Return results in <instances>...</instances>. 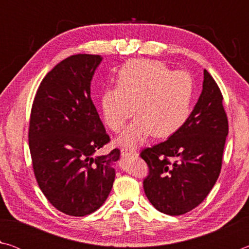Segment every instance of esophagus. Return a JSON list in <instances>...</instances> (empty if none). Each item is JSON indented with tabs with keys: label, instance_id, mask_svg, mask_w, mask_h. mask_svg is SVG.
<instances>
[{
	"label": "esophagus",
	"instance_id": "34e87169",
	"mask_svg": "<svg viewBox=\"0 0 249 249\" xmlns=\"http://www.w3.org/2000/svg\"><path fill=\"white\" fill-rule=\"evenodd\" d=\"M121 154L123 157H132V156H136V150L134 148H128V147H123L121 149Z\"/></svg>",
	"mask_w": 249,
	"mask_h": 249
}]
</instances>
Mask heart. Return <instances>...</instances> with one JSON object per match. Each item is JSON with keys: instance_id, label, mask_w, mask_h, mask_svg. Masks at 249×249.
<instances>
[{"instance_id": "heart-1", "label": "heart", "mask_w": 249, "mask_h": 249, "mask_svg": "<svg viewBox=\"0 0 249 249\" xmlns=\"http://www.w3.org/2000/svg\"><path fill=\"white\" fill-rule=\"evenodd\" d=\"M116 84L101 94L105 124L119 133L134 116L135 107L138 116L122 135V145H141L151 134L170 137L191 114L196 82L187 71H174L159 60L133 59L121 67Z\"/></svg>"}]
</instances>
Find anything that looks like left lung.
<instances>
[{
    "instance_id": "left-lung-1",
    "label": "left lung",
    "mask_w": 249,
    "mask_h": 249,
    "mask_svg": "<svg viewBox=\"0 0 249 249\" xmlns=\"http://www.w3.org/2000/svg\"><path fill=\"white\" fill-rule=\"evenodd\" d=\"M229 121L223 95L204 69L203 89L182 128L141 153L146 196L159 212L181 215L202 203L220 176Z\"/></svg>"
}]
</instances>
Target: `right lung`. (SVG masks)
I'll return each mask as SVG.
<instances>
[{"mask_svg":"<svg viewBox=\"0 0 249 249\" xmlns=\"http://www.w3.org/2000/svg\"><path fill=\"white\" fill-rule=\"evenodd\" d=\"M102 57L79 53L46 74L34 99L28 141L40 190L60 212L71 216L93 213L107 199L115 179L119 148L99 150L109 142L91 100V80Z\"/></svg>","mask_w":249,"mask_h":249,"instance_id":"right-lung-1","label":"right lung"}]
</instances>
